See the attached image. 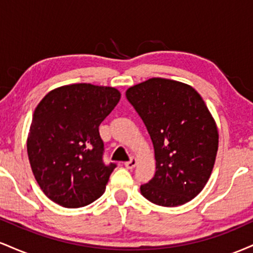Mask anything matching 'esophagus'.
<instances>
[{
  "mask_svg": "<svg viewBox=\"0 0 253 253\" xmlns=\"http://www.w3.org/2000/svg\"><path fill=\"white\" fill-rule=\"evenodd\" d=\"M135 165H136V159L134 158V157H132L128 162H126V163H125V167H126L127 169H133Z\"/></svg>",
  "mask_w": 253,
  "mask_h": 253,
  "instance_id": "34e87169",
  "label": "esophagus"
}]
</instances>
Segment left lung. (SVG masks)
<instances>
[{
  "label": "left lung",
  "instance_id": "1",
  "mask_svg": "<svg viewBox=\"0 0 253 253\" xmlns=\"http://www.w3.org/2000/svg\"><path fill=\"white\" fill-rule=\"evenodd\" d=\"M126 97L155 149L156 173L140 185L141 195L163 207L189 202L210 179L219 145L205 101L190 85L165 78L130 86Z\"/></svg>",
  "mask_w": 253,
  "mask_h": 253
}]
</instances>
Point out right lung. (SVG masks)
I'll list each match as a JSON object with an SVG mask.
<instances>
[{"label": "right lung", "instance_id": "obj_1", "mask_svg": "<svg viewBox=\"0 0 253 253\" xmlns=\"http://www.w3.org/2000/svg\"><path fill=\"white\" fill-rule=\"evenodd\" d=\"M120 96L115 88L78 83L52 90L38 104L28 159L38 184L53 202L84 207L103 194L117 164L104 163L98 126Z\"/></svg>", "mask_w": 253, "mask_h": 253}]
</instances>
